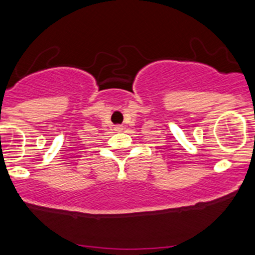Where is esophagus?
I'll list each match as a JSON object with an SVG mask.
<instances>
[{
  "mask_svg": "<svg viewBox=\"0 0 255 255\" xmlns=\"http://www.w3.org/2000/svg\"><path fill=\"white\" fill-rule=\"evenodd\" d=\"M115 129L116 130H122L123 129V126H116Z\"/></svg>",
  "mask_w": 255,
  "mask_h": 255,
  "instance_id": "1",
  "label": "esophagus"
}]
</instances>
